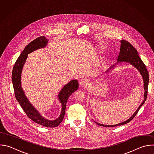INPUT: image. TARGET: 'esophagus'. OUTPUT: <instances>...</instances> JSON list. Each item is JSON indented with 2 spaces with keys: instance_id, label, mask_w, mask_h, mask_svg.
Here are the masks:
<instances>
[{
  "instance_id": "1",
  "label": "esophagus",
  "mask_w": 154,
  "mask_h": 154,
  "mask_svg": "<svg viewBox=\"0 0 154 154\" xmlns=\"http://www.w3.org/2000/svg\"><path fill=\"white\" fill-rule=\"evenodd\" d=\"M79 85H80V86L81 87L86 88V87L88 86V85H89V82H88V81L87 80L83 79H81V80H80V82H79Z\"/></svg>"
}]
</instances>
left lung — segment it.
Masks as SVG:
<instances>
[{
	"label": "left lung",
	"mask_w": 154,
	"mask_h": 154,
	"mask_svg": "<svg viewBox=\"0 0 154 154\" xmlns=\"http://www.w3.org/2000/svg\"><path fill=\"white\" fill-rule=\"evenodd\" d=\"M120 43H121L120 52H119V54L118 57L117 62L115 64L111 66V67L109 68L108 69H107L105 72V73L109 72L111 71H112L116 66L117 64H118V63H127L131 65H132L134 67H135L139 71V72L141 74V75L143 77V83H144L143 86H144V100L141 102V103L140 104L139 107L137 108L135 112L129 118V119H127L126 121H125L122 122H121V123H119L117 124H115V125H109L102 124H100V123H98V122H96V121H94L97 125L103 126V127H111L122 125L125 124L129 122L130 121H131V120H132L134 119V118L136 116V115L138 112L139 109H140L141 106L144 103V102L146 100V98H147V89H148V84H149V72L146 69L145 64H144V63L143 62V61L141 60L140 57H139V55H138V53L137 49L132 45H131V44H130L128 41H127L125 40L120 41Z\"/></svg>",
	"instance_id": "1"
}]
</instances>
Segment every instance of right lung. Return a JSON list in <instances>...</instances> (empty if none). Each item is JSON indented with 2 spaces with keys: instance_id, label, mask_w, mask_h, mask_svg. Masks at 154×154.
<instances>
[{
  "instance_id": "obj_1",
  "label": "right lung",
  "mask_w": 154,
  "mask_h": 154,
  "mask_svg": "<svg viewBox=\"0 0 154 154\" xmlns=\"http://www.w3.org/2000/svg\"><path fill=\"white\" fill-rule=\"evenodd\" d=\"M49 39L46 37L40 36L32 41L25 48L14 65L12 72V83L16 99L27 116L33 121L41 125L47 127H55L60 124L64 118L66 106L69 97L78 89L79 83L77 80H71L64 85L59 92L57 97L61 105V111L59 117L55 120L47 119L40 114L37 109L29 100L22 88L21 83V74L28 55L38 49L46 48Z\"/></svg>"
}]
</instances>
